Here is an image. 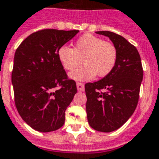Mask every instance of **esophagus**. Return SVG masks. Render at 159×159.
Instances as JSON below:
<instances>
[{"instance_id": "1", "label": "esophagus", "mask_w": 159, "mask_h": 159, "mask_svg": "<svg viewBox=\"0 0 159 159\" xmlns=\"http://www.w3.org/2000/svg\"><path fill=\"white\" fill-rule=\"evenodd\" d=\"M77 89L79 92H83V91L85 90V86H84V84L83 83H80V82H77Z\"/></svg>"}]
</instances>
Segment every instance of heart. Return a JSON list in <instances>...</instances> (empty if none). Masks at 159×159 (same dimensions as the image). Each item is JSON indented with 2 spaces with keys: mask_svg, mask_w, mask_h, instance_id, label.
Masks as SVG:
<instances>
[{
  "mask_svg": "<svg viewBox=\"0 0 159 159\" xmlns=\"http://www.w3.org/2000/svg\"><path fill=\"white\" fill-rule=\"evenodd\" d=\"M58 58L66 70L73 71L84 62L86 65L70 73L75 80H89L96 74L106 77L111 73L117 61V49L111 42L86 34L75 42L74 48L62 46L58 50Z\"/></svg>",
  "mask_w": 159,
  "mask_h": 159,
  "instance_id": "obj_1",
  "label": "heart"
}]
</instances>
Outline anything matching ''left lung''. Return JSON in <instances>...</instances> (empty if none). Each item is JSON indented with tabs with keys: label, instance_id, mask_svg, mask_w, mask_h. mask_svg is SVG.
Wrapping results in <instances>:
<instances>
[{
	"label": "left lung",
	"instance_id": "8db88e82",
	"mask_svg": "<svg viewBox=\"0 0 159 159\" xmlns=\"http://www.w3.org/2000/svg\"><path fill=\"white\" fill-rule=\"evenodd\" d=\"M96 33L112 41L117 49V61L110 74L85 85L87 120L94 130L110 132L121 127L135 111L143 67L137 48L124 37L109 31Z\"/></svg>",
	"mask_w": 159,
	"mask_h": 159
}]
</instances>
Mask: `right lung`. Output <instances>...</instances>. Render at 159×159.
<instances>
[{"label": "right lung", "instance_id": "add662e5", "mask_svg": "<svg viewBox=\"0 0 159 159\" xmlns=\"http://www.w3.org/2000/svg\"><path fill=\"white\" fill-rule=\"evenodd\" d=\"M79 30L42 29L27 37L16 49L12 72L15 103L26 123L38 132L56 131L77 93L58 58L59 48Z\"/></svg>", "mask_w": 159, "mask_h": 159}]
</instances>
